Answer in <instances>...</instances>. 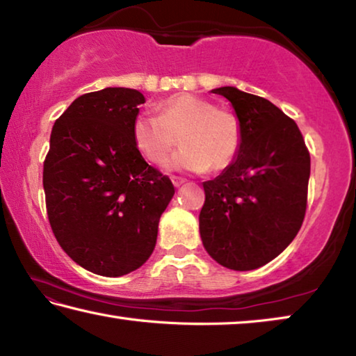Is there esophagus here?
<instances>
[{"mask_svg": "<svg viewBox=\"0 0 356 356\" xmlns=\"http://www.w3.org/2000/svg\"><path fill=\"white\" fill-rule=\"evenodd\" d=\"M185 182H186L185 179H180V177H172V185H174V186H177V188H179V186H182Z\"/></svg>", "mask_w": 356, "mask_h": 356, "instance_id": "34e87169", "label": "esophagus"}]
</instances>
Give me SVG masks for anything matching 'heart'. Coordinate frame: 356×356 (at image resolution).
Wrapping results in <instances>:
<instances>
[{"label": "heart", "mask_w": 356, "mask_h": 356, "mask_svg": "<svg viewBox=\"0 0 356 356\" xmlns=\"http://www.w3.org/2000/svg\"><path fill=\"white\" fill-rule=\"evenodd\" d=\"M180 135L182 149L168 161V170L221 171L236 160L242 127L236 114L193 94H177L161 102L159 114L143 111L131 125L136 149L152 163H163Z\"/></svg>", "instance_id": "heart-1"}]
</instances>
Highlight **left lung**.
Here are the masks:
<instances>
[{
	"instance_id": "left-lung-1",
	"label": "left lung",
	"mask_w": 356,
	"mask_h": 356,
	"mask_svg": "<svg viewBox=\"0 0 356 356\" xmlns=\"http://www.w3.org/2000/svg\"><path fill=\"white\" fill-rule=\"evenodd\" d=\"M212 92L231 102L242 144L236 160L202 184L200 234L210 257L248 272L273 261L298 234L311 159L297 124L272 102L234 86Z\"/></svg>"
}]
</instances>
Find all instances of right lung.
Segmentation results:
<instances>
[{
	"instance_id": "right-lung-1",
	"label": "right lung",
	"mask_w": 356,
	"mask_h": 356,
	"mask_svg": "<svg viewBox=\"0 0 356 356\" xmlns=\"http://www.w3.org/2000/svg\"><path fill=\"white\" fill-rule=\"evenodd\" d=\"M146 99L130 88L80 95L53 125L44 161L47 213L72 261L116 278L152 254L171 180L149 166L131 138Z\"/></svg>"
}]
</instances>
